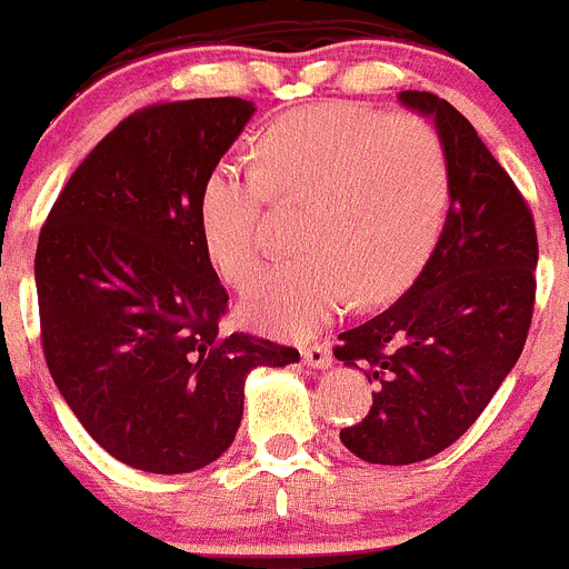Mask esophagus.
<instances>
[{"mask_svg":"<svg viewBox=\"0 0 569 569\" xmlns=\"http://www.w3.org/2000/svg\"><path fill=\"white\" fill-rule=\"evenodd\" d=\"M301 358L310 369H327L332 367V352L327 343H310V347L301 349Z\"/></svg>","mask_w":569,"mask_h":569,"instance_id":"1","label":"esophagus"}]
</instances>
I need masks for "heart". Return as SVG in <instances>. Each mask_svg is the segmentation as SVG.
Here are the masks:
<instances>
[{"label": "heart", "instance_id": "1", "mask_svg": "<svg viewBox=\"0 0 569 569\" xmlns=\"http://www.w3.org/2000/svg\"><path fill=\"white\" fill-rule=\"evenodd\" d=\"M268 200L307 202L301 253L250 281L242 312L273 336H310L349 293L358 305L392 299L423 268L451 200L448 149L417 114L316 103L276 118L253 169L220 160L197 194L206 253L231 284L262 262Z\"/></svg>", "mask_w": 569, "mask_h": 569}]
</instances>
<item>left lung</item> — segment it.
Masks as SVG:
<instances>
[{
  "label": "left lung",
  "instance_id": "left-lung-1",
  "mask_svg": "<svg viewBox=\"0 0 569 569\" xmlns=\"http://www.w3.org/2000/svg\"><path fill=\"white\" fill-rule=\"evenodd\" d=\"M400 103L435 118L451 206L415 284L332 349L375 383L341 442L378 466L429 460L471 429L522 356L539 262L533 213L466 114L435 92L406 90Z\"/></svg>",
  "mask_w": 569,
  "mask_h": 569
}]
</instances>
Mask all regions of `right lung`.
Returning <instances> with one entry per match:
<instances>
[{
	"instance_id": "obj_1",
	"label": "right lung",
	"mask_w": 569,
	"mask_h": 569,
	"mask_svg": "<svg viewBox=\"0 0 569 569\" xmlns=\"http://www.w3.org/2000/svg\"><path fill=\"white\" fill-rule=\"evenodd\" d=\"M257 107L152 103L72 171L36 248L41 347L92 440L138 471L189 473L226 455L244 378L299 349L220 330L228 293L202 244L197 194Z\"/></svg>"
}]
</instances>
